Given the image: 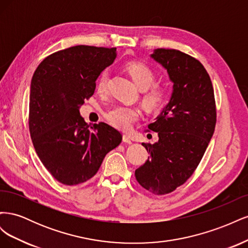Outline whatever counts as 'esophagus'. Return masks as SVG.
Listing matches in <instances>:
<instances>
[{
	"label": "esophagus",
	"instance_id": "1",
	"mask_svg": "<svg viewBox=\"0 0 248 248\" xmlns=\"http://www.w3.org/2000/svg\"><path fill=\"white\" fill-rule=\"evenodd\" d=\"M123 141L126 142V144H129V145L132 144V141H131L129 136H127V134H124V136H123Z\"/></svg>",
	"mask_w": 248,
	"mask_h": 248
}]
</instances>
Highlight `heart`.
I'll return each instance as SVG.
<instances>
[{
	"mask_svg": "<svg viewBox=\"0 0 248 248\" xmlns=\"http://www.w3.org/2000/svg\"><path fill=\"white\" fill-rule=\"evenodd\" d=\"M125 69L129 73L136 85L140 90H144L141 102L145 108L150 111L159 110L167 102L168 89L166 86L155 82V72L145 63L137 61L127 63ZM108 78V70H102L96 80L97 92L100 94L107 92ZM140 115L141 112L138 108L126 106H115L104 112V117L108 121L112 126L122 130L129 129L131 125L140 119Z\"/></svg>",
	"mask_w": 248,
	"mask_h": 248,
	"instance_id": "obj_1",
	"label": "heart"
}]
</instances>
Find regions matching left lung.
I'll return each instance as SVG.
<instances>
[{
    "instance_id": "1",
    "label": "left lung",
    "mask_w": 248,
    "mask_h": 248,
    "mask_svg": "<svg viewBox=\"0 0 248 248\" xmlns=\"http://www.w3.org/2000/svg\"><path fill=\"white\" fill-rule=\"evenodd\" d=\"M151 57L167 69L174 90L166 108L148 125L159 140L142 144L150 157L136 170V178L148 191L163 196L197 170L215 129L216 104L211 78L199 60L166 48L155 49Z\"/></svg>"
}]
</instances>
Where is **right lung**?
<instances>
[{"mask_svg": "<svg viewBox=\"0 0 248 248\" xmlns=\"http://www.w3.org/2000/svg\"><path fill=\"white\" fill-rule=\"evenodd\" d=\"M116 57V47L71 46L47 56L34 72L30 134L43 166L64 185L91 179L122 140L114 127L104 122L89 127L79 114L94 94L97 78Z\"/></svg>", "mask_w": 248, "mask_h": 248, "instance_id": "obj_1", "label": "right lung"}]
</instances>
